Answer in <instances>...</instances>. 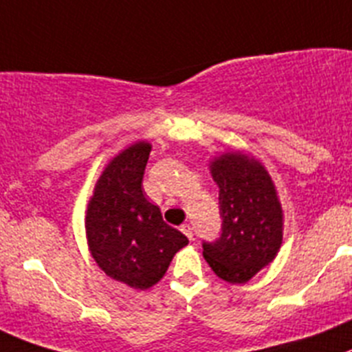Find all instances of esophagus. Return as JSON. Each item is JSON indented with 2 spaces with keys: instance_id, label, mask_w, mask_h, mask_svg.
Instances as JSON below:
<instances>
[{
  "instance_id": "34e87169",
  "label": "esophagus",
  "mask_w": 352,
  "mask_h": 352,
  "mask_svg": "<svg viewBox=\"0 0 352 352\" xmlns=\"http://www.w3.org/2000/svg\"><path fill=\"white\" fill-rule=\"evenodd\" d=\"M180 231H182L184 234H186L189 239H195V232H192V228H191V226H189V224L180 226Z\"/></svg>"
}]
</instances>
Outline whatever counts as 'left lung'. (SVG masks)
Masks as SVG:
<instances>
[{
	"label": "left lung",
	"mask_w": 352,
	"mask_h": 352,
	"mask_svg": "<svg viewBox=\"0 0 352 352\" xmlns=\"http://www.w3.org/2000/svg\"><path fill=\"white\" fill-rule=\"evenodd\" d=\"M219 186L221 236L203 241V257L229 283H246L274 261L283 241V210L261 161L226 153L210 163Z\"/></svg>",
	"instance_id": "8db88e82"
}]
</instances>
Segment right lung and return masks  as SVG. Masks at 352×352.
I'll return each instance as SVG.
<instances>
[{"label": "right lung", "mask_w": 352, "mask_h": 352, "mask_svg": "<svg viewBox=\"0 0 352 352\" xmlns=\"http://www.w3.org/2000/svg\"><path fill=\"white\" fill-rule=\"evenodd\" d=\"M151 144L135 142L109 161L88 203V246L113 280L146 290L165 276L173 255L189 243L146 199L142 179Z\"/></svg>", "instance_id": "add662e5"}]
</instances>
